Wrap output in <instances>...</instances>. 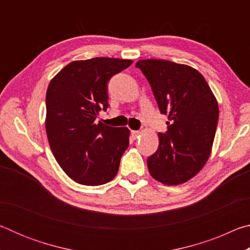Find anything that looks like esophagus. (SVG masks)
<instances>
[{"label": "esophagus", "instance_id": "esophagus-1", "mask_svg": "<svg viewBox=\"0 0 250 250\" xmlns=\"http://www.w3.org/2000/svg\"><path fill=\"white\" fill-rule=\"evenodd\" d=\"M139 134H140V131H138V130H132V131H131V137H132L133 139H137V137H138Z\"/></svg>", "mask_w": 250, "mask_h": 250}]
</instances>
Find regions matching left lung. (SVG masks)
Segmentation results:
<instances>
[{
    "label": "left lung",
    "instance_id": "1",
    "mask_svg": "<svg viewBox=\"0 0 250 250\" xmlns=\"http://www.w3.org/2000/svg\"><path fill=\"white\" fill-rule=\"evenodd\" d=\"M149 82L167 131L147 158L156 181L177 185L195 176L208 160L218 122L217 100L202 74L188 65L143 59L135 64Z\"/></svg>",
    "mask_w": 250,
    "mask_h": 250
}]
</instances>
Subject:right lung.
I'll return each instance as SVG.
<instances>
[{
  "mask_svg": "<svg viewBox=\"0 0 250 250\" xmlns=\"http://www.w3.org/2000/svg\"><path fill=\"white\" fill-rule=\"evenodd\" d=\"M131 64L108 57L71 62L48 84L45 125L50 149L62 171L79 184H105L119 170L130 131L95 120L109 107V79Z\"/></svg>",
  "mask_w": 250,
  "mask_h": 250,
  "instance_id": "add662e5",
  "label": "right lung"
}]
</instances>
